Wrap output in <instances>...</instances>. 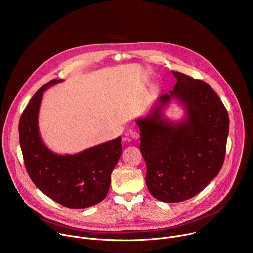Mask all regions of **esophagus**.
Returning a JSON list of instances; mask_svg holds the SVG:
<instances>
[{"instance_id": "esophagus-1", "label": "esophagus", "mask_w": 253, "mask_h": 253, "mask_svg": "<svg viewBox=\"0 0 253 253\" xmlns=\"http://www.w3.org/2000/svg\"><path fill=\"white\" fill-rule=\"evenodd\" d=\"M129 134H130V137L132 139H138L139 138V132L136 131V130H131Z\"/></svg>"}]
</instances>
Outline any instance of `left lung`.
Segmentation results:
<instances>
[{
	"label": "left lung",
	"instance_id": "obj_1",
	"mask_svg": "<svg viewBox=\"0 0 253 253\" xmlns=\"http://www.w3.org/2000/svg\"><path fill=\"white\" fill-rule=\"evenodd\" d=\"M172 74L177 80L173 91L158 97L150 114L136 120L146 185L156 199L167 203L194 197L218 175L229 131L225 107L207 83L180 72ZM172 99L185 110L180 122L163 114Z\"/></svg>",
	"mask_w": 253,
	"mask_h": 253
}]
</instances>
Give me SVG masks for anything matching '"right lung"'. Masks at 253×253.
Masks as SVG:
<instances>
[{"label": "right lung", "mask_w": 253, "mask_h": 253, "mask_svg": "<svg viewBox=\"0 0 253 253\" xmlns=\"http://www.w3.org/2000/svg\"><path fill=\"white\" fill-rule=\"evenodd\" d=\"M60 82L51 80L30 100L19 122L20 146L30 178L44 194L69 208H86L109 191L111 173L122 153L121 137L75 154L50 150L40 135L39 110L44 92Z\"/></svg>", "instance_id": "right-lung-1"}]
</instances>
